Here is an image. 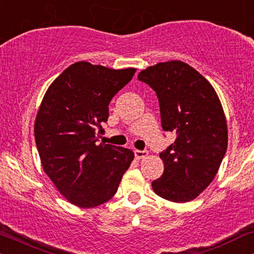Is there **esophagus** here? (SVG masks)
Wrapping results in <instances>:
<instances>
[{"mask_svg":"<svg viewBox=\"0 0 254 254\" xmlns=\"http://www.w3.org/2000/svg\"><path fill=\"white\" fill-rule=\"evenodd\" d=\"M147 154H148V152L146 150H143V151L136 150V151H134V157H136V159H138V160L146 158Z\"/></svg>","mask_w":254,"mask_h":254,"instance_id":"1","label":"esophagus"}]
</instances>
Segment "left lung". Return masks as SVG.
I'll use <instances>...</instances> for the list:
<instances>
[{"label": "left lung", "mask_w": 254, "mask_h": 254, "mask_svg": "<svg viewBox=\"0 0 254 254\" xmlns=\"http://www.w3.org/2000/svg\"><path fill=\"white\" fill-rule=\"evenodd\" d=\"M138 80L157 94L162 129L177 133L160 153L164 173L152 188L172 202L194 200L214 180L228 147L221 101L210 82L180 60L147 67Z\"/></svg>", "instance_id": "1"}]
</instances>
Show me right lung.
Masks as SVG:
<instances>
[{"mask_svg":"<svg viewBox=\"0 0 254 254\" xmlns=\"http://www.w3.org/2000/svg\"><path fill=\"white\" fill-rule=\"evenodd\" d=\"M134 73L136 68L79 62L67 67L43 97L35 122L43 170L76 207L94 208L109 201L133 160L129 148L96 141L103 132L101 124L109 117L111 99Z\"/></svg>","mask_w":254,"mask_h":254,"instance_id":"right-lung-1","label":"right lung"}]
</instances>
